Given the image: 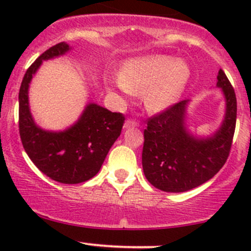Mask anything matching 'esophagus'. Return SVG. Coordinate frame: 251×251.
<instances>
[{"label":"esophagus","mask_w":251,"mask_h":251,"mask_svg":"<svg viewBox=\"0 0 251 251\" xmlns=\"http://www.w3.org/2000/svg\"><path fill=\"white\" fill-rule=\"evenodd\" d=\"M137 126H138L137 120H133V119H127V120L125 121V125H124V127L130 128V127H137Z\"/></svg>","instance_id":"34e87169"}]
</instances>
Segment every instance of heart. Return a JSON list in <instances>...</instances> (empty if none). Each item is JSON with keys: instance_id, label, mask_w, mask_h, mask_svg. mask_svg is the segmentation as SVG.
Here are the masks:
<instances>
[{"instance_id": "heart-1", "label": "heart", "mask_w": 251, "mask_h": 251, "mask_svg": "<svg viewBox=\"0 0 251 251\" xmlns=\"http://www.w3.org/2000/svg\"><path fill=\"white\" fill-rule=\"evenodd\" d=\"M191 77L184 62L168 55H148L126 60L119 72V87L124 92L143 91L149 110L166 109L177 102Z\"/></svg>"}]
</instances>
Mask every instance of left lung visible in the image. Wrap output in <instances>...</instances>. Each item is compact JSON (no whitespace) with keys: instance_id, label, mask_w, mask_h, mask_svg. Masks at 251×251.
<instances>
[{"instance_id":"8db88e82","label":"left lung","mask_w":251,"mask_h":251,"mask_svg":"<svg viewBox=\"0 0 251 251\" xmlns=\"http://www.w3.org/2000/svg\"><path fill=\"white\" fill-rule=\"evenodd\" d=\"M217 86L226 98V116L214 136L196 138L184 125L188 100H179L147 120L142 165L149 183L170 193L193 189L209 181L227 161L237 121L234 88L222 69Z\"/></svg>"}]
</instances>
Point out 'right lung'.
<instances>
[{
  "mask_svg": "<svg viewBox=\"0 0 251 251\" xmlns=\"http://www.w3.org/2000/svg\"><path fill=\"white\" fill-rule=\"evenodd\" d=\"M69 45L59 42L45 50L29 67L19 90V135L25 151L41 173L59 183L76 184L97 175L125 123L121 113H111L91 103L75 125L62 132L36 126L29 109L27 90L42 60L64 54Z\"/></svg>",
  "mask_w": 251,
  "mask_h": 251,
  "instance_id": "right-lung-1",
  "label": "right lung"
}]
</instances>
